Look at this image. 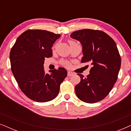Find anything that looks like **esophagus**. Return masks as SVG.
Masks as SVG:
<instances>
[{
	"label": "esophagus",
	"instance_id": "esophagus-1",
	"mask_svg": "<svg viewBox=\"0 0 131 131\" xmlns=\"http://www.w3.org/2000/svg\"><path fill=\"white\" fill-rule=\"evenodd\" d=\"M73 74H74V73H73V72H71V71H68L67 72V76L69 77L72 76Z\"/></svg>",
	"mask_w": 131,
	"mask_h": 131
}]
</instances>
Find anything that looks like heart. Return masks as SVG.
Here are the masks:
<instances>
[{
    "label": "heart",
    "instance_id": "b5f03b06",
    "mask_svg": "<svg viewBox=\"0 0 131 131\" xmlns=\"http://www.w3.org/2000/svg\"><path fill=\"white\" fill-rule=\"evenodd\" d=\"M69 45L70 46L73 45L78 44L76 42H74V41H73V40H69ZM60 64L62 66H65V67H70L71 66L70 62L69 61H61L60 62Z\"/></svg>",
    "mask_w": 131,
    "mask_h": 131
}]
</instances>
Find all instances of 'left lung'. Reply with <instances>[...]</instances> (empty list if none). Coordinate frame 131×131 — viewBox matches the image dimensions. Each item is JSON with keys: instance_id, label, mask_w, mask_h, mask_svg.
<instances>
[{"instance_id": "left-lung-1", "label": "left lung", "mask_w": 131, "mask_h": 131, "mask_svg": "<svg viewBox=\"0 0 131 131\" xmlns=\"http://www.w3.org/2000/svg\"><path fill=\"white\" fill-rule=\"evenodd\" d=\"M70 36L81 43V62L93 65L86 78L78 74L80 82L75 86L76 95L85 103H97L108 95L117 80L121 58L117 46L112 37L101 30H80Z\"/></svg>"}]
</instances>
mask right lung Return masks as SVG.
Wrapping results in <instances>:
<instances>
[{
  "label": "right lung",
  "instance_id": "obj_1",
  "mask_svg": "<svg viewBox=\"0 0 131 131\" xmlns=\"http://www.w3.org/2000/svg\"><path fill=\"white\" fill-rule=\"evenodd\" d=\"M60 35L46 30H28L18 37L10 52L11 70L21 91L33 101L44 103L58 95L67 76L64 68L46 73L45 58L52 57L51 48Z\"/></svg>",
  "mask_w": 131,
  "mask_h": 131
}]
</instances>
